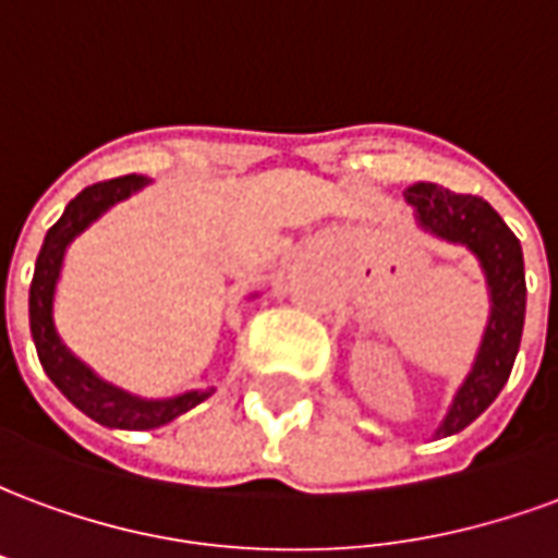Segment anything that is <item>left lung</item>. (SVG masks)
I'll return each instance as SVG.
<instances>
[{"label":"left lung","mask_w":558,"mask_h":558,"mask_svg":"<svg viewBox=\"0 0 558 558\" xmlns=\"http://www.w3.org/2000/svg\"><path fill=\"white\" fill-rule=\"evenodd\" d=\"M407 203L412 206L415 223L433 239L460 244L478 259L490 295V316L481 335L478 352L466 379L457 388L451 407L436 427V439L454 436L499 398L511 376L523 319H526V275H523V247L508 230L496 208L472 194H454L433 182L407 187Z\"/></svg>","instance_id":"left-lung-1"}]
</instances>
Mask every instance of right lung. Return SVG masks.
Segmentation results:
<instances>
[{
  "mask_svg": "<svg viewBox=\"0 0 558 558\" xmlns=\"http://www.w3.org/2000/svg\"><path fill=\"white\" fill-rule=\"evenodd\" d=\"M146 184V175H122V179L98 182L86 191H80L65 206L62 218L56 220L44 235L41 254L35 263V278H32L29 287L32 340H35L44 374L53 379V386L80 412H86L92 421H98L104 427H113V430H155V427L170 424L172 418H179L215 395V388H194V391H184L175 398L155 400L131 395L125 388L107 383L83 359H77L68 350V343L56 328V283L62 278L68 244L74 242L83 230H89L107 208H113L116 203L143 191Z\"/></svg>",
  "mask_w": 558,
  "mask_h": 558,
  "instance_id": "add662e5",
  "label": "right lung"
}]
</instances>
